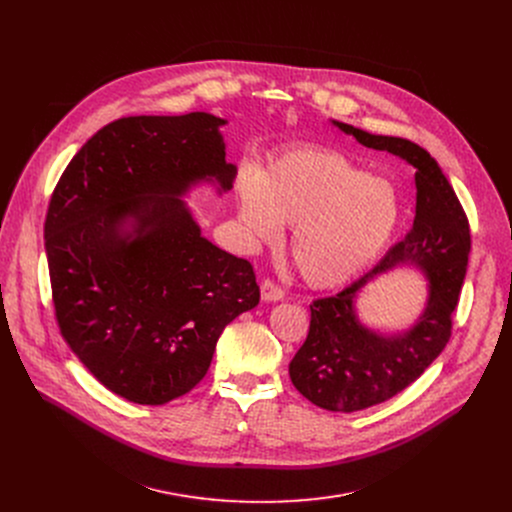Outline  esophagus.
<instances>
[{
    "label": "esophagus",
    "mask_w": 512,
    "mask_h": 512,
    "mask_svg": "<svg viewBox=\"0 0 512 512\" xmlns=\"http://www.w3.org/2000/svg\"><path fill=\"white\" fill-rule=\"evenodd\" d=\"M283 296H285L283 287L277 285L273 279H265L261 283V298L265 302H279V300H283Z\"/></svg>",
    "instance_id": "esophagus-1"
}]
</instances>
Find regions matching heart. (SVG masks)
I'll list each match as a JSON object with an SVG mask.
<instances>
[{
    "label": "heart",
    "instance_id": "heart-1",
    "mask_svg": "<svg viewBox=\"0 0 512 512\" xmlns=\"http://www.w3.org/2000/svg\"><path fill=\"white\" fill-rule=\"evenodd\" d=\"M239 218L257 241H275L294 227L289 251L314 287H336L393 239L401 221L397 188L373 178L346 156L300 148L281 156L261 178L247 170L239 182Z\"/></svg>",
    "mask_w": 512,
    "mask_h": 512
}]
</instances>
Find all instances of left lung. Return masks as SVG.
<instances>
[{"label":"left lung","instance_id":"obj_1","mask_svg":"<svg viewBox=\"0 0 512 512\" xmlns=\"http://www.w3.org/2000/svg\"><path fill=\"white\" fill-rule=\"evenodd\" d=\"M334 125L364 148L409 162L417 188L413 229L369 273L338 294L312 302L308 338L289 362L291 383L308 401L352 413L407 389L446 348L470 257V227L452 184L417 143L348 123ZM397 264L421 268L430 294L424 314L407 333L383 337L357 322L353 302L364 284Z\"/></svg>","mask_w":512,"mask_h":512}]
</instances>
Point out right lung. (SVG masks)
<instances>
[{
    "mask_svg": "<svg viewBox=\"0 0 512 512\" xmlns=\"http://www.w3.org/2000/svg\"><path fill=\"white\" fill-rule=\"evenodd\" d=\"M225 123L202 111L117 119L52 192L44 237L60 334L131 403L192 391L225 326L259 304L253 265L204 239L180 198L202 180L233 188Z\"/></svg>",
    "mask_w": 512,
    "mask_h": 512,
    "instance_id": "right-lung-1",
    "label": "right lung"
}]
</instances>
